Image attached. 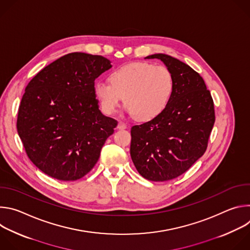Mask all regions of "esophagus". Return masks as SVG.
I'll use <instances>...</instances> for the list:
<instances>
[{"instance_id": "1", "label": "esophagus", "mask_w": 250, "mask_h": 250, "mask_svg": "<svg viewBox=\"0 0 250 250\" xmlns=\"http://www.w3.org/2000/svg\"><path fill=\"white\" fill-rule=\"evenodd\" d=\"M118 128H120V129H125V128H126V124L125 123H124V122H119V125H118Z\"/></svg>"}]
</instances>
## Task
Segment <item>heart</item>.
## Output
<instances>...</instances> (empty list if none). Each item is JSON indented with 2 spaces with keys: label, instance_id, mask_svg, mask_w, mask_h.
<instances>
[{
  "label": "heart",
  "instance_id": "1",
  "mask_svg": "<svg viewBox=\"0 0 250 250\" xmlns=\"http://www.w3.org/2000/svg\"><path fill=\"white\" fill-rule=\"evenodd\" d=\"M110 82L95 84V95L105 114H114L123 102L130 115L146 122L166 109L174 91L171 71L162 65L133 62L113 71Z\"/></svg>",
  "mask_w": 250,
  "mask_h": 250
}]
</instances>
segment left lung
Listing matches in <instances>:
<instances>
[{"label": "left lung", "mask_w": 250, "mask_h": 250, "mask_svg": "<svg viewBox=\"0 0 250 250\" xmlns=\"http://www.w3.org/2000/svg\"><path fill=\"white\" fill-rule=\"evenodd\" d=\"M171 71L174 91L157 118L131 127L130 156L149 181L172 180L185 173L206 151L215 124V108L204 79L186 63L153 54Z\"/></svg>", "instance_id": "left-lung-1"}]
</instances>
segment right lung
I'll use <instances>...</instances> for the list:
<instances>
[{
	"instance_id": "right-lung-1",
	"label": "right lung",
	"mask_w": 250,
	"mask_h": 250,
	"mask_svg": "<svg viewBox=\"0 0 250 250\" xmlns=\"http://www.w3.org/2000/svg\"><path fill=\"white\" fill-rule=\"evenodd\" d=\"M112 67L101 55L66 54L27 84L18 113V133L30 161L44 174L75 181L89 173L118 122L104 116L95 80Z\"/></svg>"
}]
</instances>
